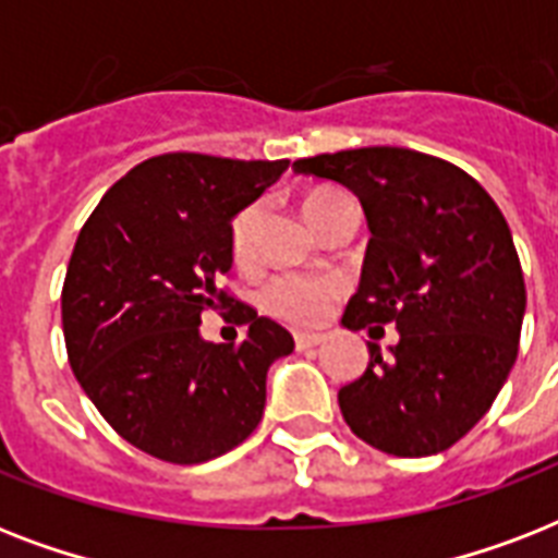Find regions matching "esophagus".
Segmentation results:
<instances>
[{"instance_id":"1","label":"esophagus","mask_w":558,"mask_h":558,"mask_svg":"<svg viewBox=\"0 0 558 558\" xmlns=\"http://www.w3.org/2000/svg\"><path fill=\"white\" fill-rule=\"evenodd\" d=\"M322 341H324V336H315V332H295V348L298 350L318 348Z\"/></svg>"}]
</instances>
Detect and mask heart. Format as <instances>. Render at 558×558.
<instances>
[{"label": "heart", "instance_id": "obj_1", "mask_svg": "<svg viewBox=\"0 0 558 558\" xmlns=\"http://www.w3.org/2000/svg\"><path fill=\"white\" fill-rule=\"evenodd\" d=\"M341 193L336 191H315L306 196L304 210L306 217L313 219L318 210L330 199ZM260 219L263 205L254 202L231 226V254H234L236 266H252L257 257V236H260ZM341 298V280L336 278H304V275H278L260 289V304L266 313L278 315L283 322L304 324H322L332 313V306Z\"/></svg>", "mask_w": 558, "mask_h": 558}]
</instances>
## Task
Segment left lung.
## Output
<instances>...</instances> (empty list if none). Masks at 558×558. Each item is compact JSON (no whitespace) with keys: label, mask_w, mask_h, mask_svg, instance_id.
I'll list each match as a JSON object with an SVG mask.
<instances>
[{"label":"left lung","mask_w":558,"mask_h":558,"mask_svg":"<svg viewBox=\"0 0 558 558\" xmlns=\"http://www.w3.org/2000/svg\"><path fill=\"white\" fill-rule=\"evenodd\" d=\"M292 170L348 187L365 210L371 243L341 327L399 332L390 356L367 344L365 373L339 390L344 423L397 458L446 451L519 356L527 292L507 219L469 173L405 147L324 153Z\"/></svg>","instance_id":"1"}]
</instances>
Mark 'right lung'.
I'll return each mask as SVG.
<instances>
[{
  "mask_svg": "<svg viewBox=\"0 0 558 558\" xmlns=\"http://www.w3.org/2000/svg\"><path fill=\"white\" fill-rule=\"evenodd\" d=\"M289 159L168 153L104 193L74 243L63 283L72 371L104 420L168 463H205L257 428L266 373L295 339L236 304L243 344H214L202 313L231 304V226L283 177Z\"/></svg>",
  "mask_w": 558,
  "mask_h": 558,
  "instance_id": "add662e5",
  "label": "right lung"
}]
</instances>
